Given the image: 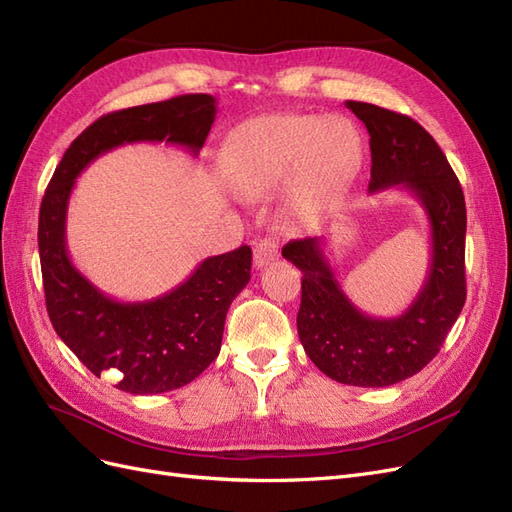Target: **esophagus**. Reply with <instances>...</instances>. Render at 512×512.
<instances>
[{
	"instance_id": "obj_1",
	"label": "esophagus",
	"mask_w": 512,
	"mask_h": 512,
	"mask_svg": "<svg viewBox=\"0 0 512 512\" xmlns=\"http://www.w3.org/2000/svg\"><path fill=\"white\" fill-rule=\"evenodd\" d=\"M277 256H280V241L275 237H262L256 245H254V265L267 267L269 262H273Z\"/></svg>"
}]
</instances>
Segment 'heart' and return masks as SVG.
Here are the masks:
<instances>
[{"instance_id": "b5f03b06", "label": "heart", "mask_w": 512, "mask_h": 512, "mask_svg": "<svg viewBox=\"0 0 512 512\" xmlns=\"http://www.w3.org/2000/svg\"><path fill=\"white\" fill-rule=\"evenodd\" d=\"M361 160V136L346 117L275 115L243 123L224 147L230 188L243 198L275 190L286 179L292 215L329 211Z\"/></svg>"}]
</instances>
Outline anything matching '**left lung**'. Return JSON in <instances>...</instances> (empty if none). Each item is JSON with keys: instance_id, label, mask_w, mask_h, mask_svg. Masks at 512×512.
I'll list each match as a JSON object with an SVG mask.
<instances>
[{"instance_id": "left-lung-1", "label": "left lung", "mask_w": 512, "mask_h": 512, "mask_svg": "<svg viewBox=\"0 0 512 512\" xmlns=\"http://www.w3.org/2000/svg\"><path fill=\"white\" fill-rule=\"evenodd\" d=\"M346 106L369 132V192L399 185L423 205L431 226L427 280L397 318H371L339 288L320 237L290 241L282 256L303 273L299 339L331 380L380 389L418 374L444 344L466 303V200L433 136L376 104Z\"/></svg>"}]
</instances>
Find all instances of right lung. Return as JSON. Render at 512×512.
I'll use <instances>...</instances> for the list:
<instances>
[{"label": "right lung", "instance_id": "1", "mask_svg": "<svg viewBox=\"0 0 512 512\" xmlns=\"http://www.w3.org/2000/svg\"><path fill=\"white\" fill-rule=\"evenodd\" d=\"M215 119V98L188 94L102 115L79 134L44 192L38 250L46 312L64 344L94 376L113 374L117 389L158 395L190 384L222 348L232 299L250 282L247 245L211 256L158 299L121 303L72 265L66 247V211L81 170L126 143H170L198 156Z\"/></svg>", "mask_w": 512, "mask_h": 512}]
</instances>
